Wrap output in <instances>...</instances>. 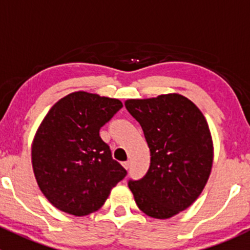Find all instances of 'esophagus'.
Masks as SVG:
<instances>
[{
	"instance_id": "obj_1",
	"label": "esophagus",
	"mask_w": 250,
	"mask_h": 250,
	"mask_svg": "<svg viewBox=\"0 0 250 250\" xmlns=\"http://www.w3.org/2000/svg\"><path fill=\"white\" fill-rule=\"evenodd\" d=\"M122 166L125 168V169H128V168H129V161H125V162H123Z\"/></svg>"
}]
</instances>
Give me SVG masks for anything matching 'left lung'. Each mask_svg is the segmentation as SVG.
Returning <instances> with one entry per match:
<instances>
[{"mask_svg": "<svg viewBox=\"0 0 250 250\" xmlns=\"http://www.w3.org/2000/svg\"><path fill=\"white\" fill-rule=\"evenodd\" d=\"M125 105L140 123L151 152L146 175L128 186L146 215L172 218L197 200L210 175L214 147L206 117L178 93L128 99Z\"/></svg>", "mask_w": 250, "mask_h": 250, "instance_id": "8db88e82", "label": "left lung"}]
</instances>
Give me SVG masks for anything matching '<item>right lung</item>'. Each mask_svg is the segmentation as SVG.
<instances>
[{"label": "right lung", "instance_id": "1", "mask_svg": "<svg viewBox=\"0 0 250 250\" xmlns=\"http://www.w3.org/2000/svg\"><path fill=\"white\" fill-rule=\"evenodd\" d=\"M122 106L80 90L48 111L32 141L31 162L40 190L57 209L76 216L97 211L127 175L99 135Z\"/></svg>", "mask_w": 250, "mask_h": 250}]
</instances>
